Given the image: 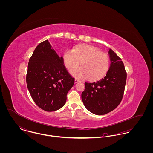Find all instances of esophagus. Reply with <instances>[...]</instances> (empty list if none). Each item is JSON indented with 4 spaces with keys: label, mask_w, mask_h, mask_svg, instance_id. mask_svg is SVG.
I'll use <instances>...</instances> for the list:
<instances>
[{
    "label": "esophagus",
    "mask_w": 153,
    "mask_h": 153,
    "mask_svg": "<svg viewBox=\"0 0 153 153\" xmlns=\"http://www.w3.org/2000/svg\"><path fill=\"white\" fill-rule=\"evenodd\" d=\"M74 82H75V83L76 84V83H78V82H79V81L78 79H75V81H74Z\"/></svg>",
    "instance_id": "34e87169"
}]
</instances>
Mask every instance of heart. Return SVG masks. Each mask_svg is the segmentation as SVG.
I'll return each instance as SVG.
<instances>
[{
	"instance_id": "1",
	"label": "heart",
	"mask_w": 153,
	"mask_h": 153,
	"mask_svg": "<svg viewBox=\"0 0 153 153\" xmlns=\"http://www.w3.org/2000/svg\"><path fill=\"white\" fill-rule=\"evenodd\" d=\"M81 62L82 66L74 69ZM63 62L66 68L71 70V74L78 78H87L89 81H97L107 74L109 66L108 55L101 52L95 46L81 45L73 50L68 49L63 55Z\"/></svg>"
}]
</instances>
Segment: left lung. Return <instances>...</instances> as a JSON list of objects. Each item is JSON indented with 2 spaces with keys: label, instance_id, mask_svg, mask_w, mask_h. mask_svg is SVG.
<instances>
[{
  "label": "left lung",
  "instance_id": "8db88e82",
  "mask_svg": "<svg viewBox=\"0 0 153 153\" xmlns=\"http://www.w3.org/2000/svg\"><path fill=\"white\" fill-rule=\"evenodd\" d=\"M109 69L101 79L92 83L85 82L81 98L86 108L96 115H104L115 109L124 95L127 72L121 59L111 49Z\"/></svg>",
  "mask_w": 153,
  "mask_h": 153
}]
</instances>
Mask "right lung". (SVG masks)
<instances>
[{
  "label": "right lung",
  "instance_id": "obj_1",
  "mask_svg": "<svg viewBox=\"0 0 153 153\" xmlns=\"http://www.w3.org/2000/svg\"><path fill=\"white\" fill-rule=\"evenodd\" d=\"M74 81L66 69L63 58L58 56L48 40L36 46L29 61L26 84L39 108L48 112L62 108Z\"/></svg>",
  "mask_w": 153,
  "mask_h": 153
}]
</instances>
